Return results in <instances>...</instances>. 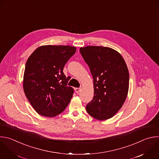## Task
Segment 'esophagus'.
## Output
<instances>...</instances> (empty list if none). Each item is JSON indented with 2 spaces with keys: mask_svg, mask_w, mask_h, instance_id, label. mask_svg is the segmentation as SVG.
Returning a JSON list of instances; mask_svg holds the SVG:
<instances>
[{
  "mask_svg": "<svg viewBox=\"0 0 159 159\" xmlns=\"http://www.w3.org/2000/svg\"><path fill=\"white\" fill-rule=\"evenodd\" d=\"M75 92L76 93H79L80 91V88H75Z\"/></svg>",
  "mask_w": 159,
  "mask_h": 159,
  "instance_id": "esophagus-1",
  "label": "esophagus"
}]
</instances>
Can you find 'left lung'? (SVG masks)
<instances>
[{
	"instance_id": "1",
	"label": "left lung",
	"mask_w": 159,
	"mask_h": 159,
	"mask_svg": "<svg viewBox=\"0 0 159 159\" xmlns=\"http://www.w3.org/2000/svg\"><path fill=\"white\" fill-rule=\"evenodd\" d=\"M80 52L93 79L94 95L87 105V112L95 119H109L121 109L127 96L129 74L126 63L110 47L87 46L80 48Z\"/></svg>"
}]
</instances>
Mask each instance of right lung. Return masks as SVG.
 Segmentation results:
<instances>
[{"label":"right lung","mask_w":159,"mask_h":159,"mask_svg":"<svg viewBox=\"0 0 159 159\" xmlns=\"http://www.w3.org/2000/svg\"><path fill=\"white\" fill-rule=\"evenodd\" d=\"M69 45H42L28 58L24 74L23 88L28 100L40 115L54 117L69 105L74 89L67 86L64 66L75 54Z\"/></svg>","instance_id":"right-lung-1"}]
</instances>
